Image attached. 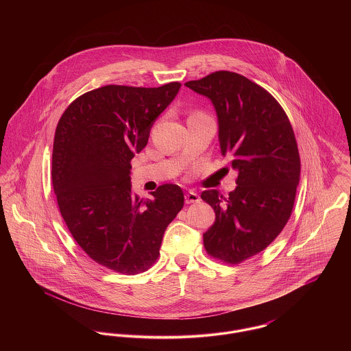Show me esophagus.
<instances>
[{"label":"esophagus","mask_w":351,"mask_h":351,"mask_svg":"<svg viewBox=\"0 0 351 351\" xmlns=\"http://www.w3.org/2000/svg\"><path fill=\"white\" fill-rule=\"evenodd\" d=\"M184 199H185V204H193V202H199L200 201V196L197 193L189 191V192L185 193Z\"/></svg>","instance_id":"1"}]
</instances>
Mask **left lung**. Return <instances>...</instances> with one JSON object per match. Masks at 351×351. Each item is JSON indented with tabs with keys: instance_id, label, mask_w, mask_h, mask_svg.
<instances>
[{
	"instance_id": "1",
	"label": "left lung",
	"mask_w": 351,
	"mask_h": 351,
	"mask_svg": "<svg viewBox=\"0 0 351 351\" xmlns=\"http://www.w3.org/2000/svg\"><path fill=\"white\" fill-rule=\"evenodd\" d=\"M185 85L213 102L221 154L238 171L229 197L213 189L201 193L216 213L204 247L239 265L265 250L291 217L300 180L298 142L282 105L247 77L216 71Z\"/></svg>"
}]
</instances>
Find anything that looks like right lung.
Here are the masks:
<instances>
[{
  "mask_svg": "<svg viewBox=\"0 0 351 351\" xmlns=\"http://www.w3.org/2000/svg\"><path fill=\"white\" fill-rule=\"evenodd\" d=\"M180 86H101L72 101L55 130L51 175L62 217L90 259L119 274L156 262L163 234L183 209L176 184L145 200L130 183L134 154L146 147L151 126Z\"/></svg>",
  "mask_w": 351,
  "mask_h": 351,
  "instance_id": "obj_1",
  "label": "right lung"
}]
</instances>
